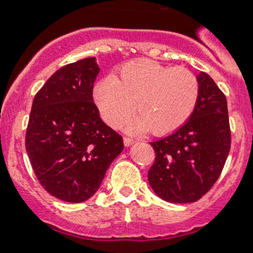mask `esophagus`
<instances>
[{"label":"esophagus","instance_id":"1","mask_svg":"<svg viewBox=\"0 0 253 253\" xmlns=\"http://www.w3.org/2000/svg\"><path fill=\"white\" fill-rule=\"evenodd\" d=\"M123 143H125V146L126 147H130L131 144H134L135 143V140L132 138H128V136H125V138H123Z\"/></svg>","mask_w":253,"mask_h":253}]
</instances>
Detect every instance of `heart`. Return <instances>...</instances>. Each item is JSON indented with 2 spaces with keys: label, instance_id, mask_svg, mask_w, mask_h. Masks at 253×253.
<instances>
[{
  "label": "heart",
  "instance_id": "b5f03b06",
  "mask_svg": "<svg viewBox=\"0 0 253 253\" xmlns=\"http://www.w3.org/2000/svg\"><path fill=\"white\" fill-rule=\"evenodd\" d=\"M200 83L189 69L172 68L140 59L123 65L118 76L95 84L93 98L102 118L117 126L134 105L136 113L127 121L135 131L167 135L184 125L196 109Z\"/></svg>",
  "mask_w": 253,
  "mask_h": 253
}]
</instances>
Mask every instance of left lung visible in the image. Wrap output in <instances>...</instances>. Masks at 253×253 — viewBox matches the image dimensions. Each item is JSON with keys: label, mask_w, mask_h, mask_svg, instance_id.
<instances>
[{"label": "left lung", "mask_w": 253, "mask_h": 253, "mask_svg": "<svg viewBox=\"0 0 253 253\" xmlns=\"http://www.w3.org/2000/svg\"><path fill=\"white\" fill-rule=\"evenodd\" d=\"M200 95L190 118L174 132L151 143L156 159L148 182L172 204L196 202L211 189L231 147L227 99L208 73L197 76Z\"/></svg>", "instance_id": "8db88e82"}]
</instances>
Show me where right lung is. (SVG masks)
<instances>
[{
  "mask_svg": "<svg viewBox=\"0 0 253 253\" xmlns=\"http://www.w3.org/2000/svg\"><path fill=\"white\" fill-rule=\"evenodd\" d=\"M99 73L86 57L53 73L34 98L26 151L42 186L65 202L89 200L123 151V139L105 125L93 102Z\"/></svg>",
  "mask_w": 253,
  "mask_h": 253,
  "instance_id": "obj_1",
  "label": "right lung"
}]
</instances>
